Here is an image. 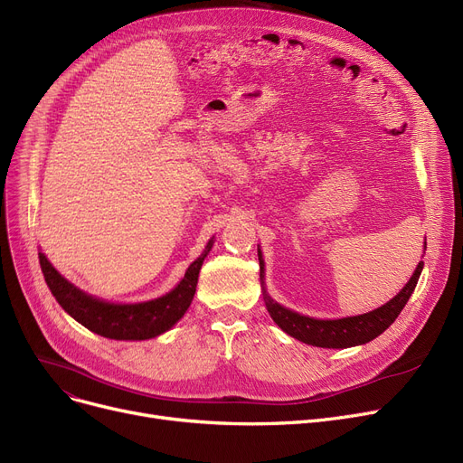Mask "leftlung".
I'll return each instance as SVG.
<instances>
[{"label": "left lung", "mask_w": 463, "mask_h": 463, "mask_svg": "<svg viewBox=\"0 0 463 463\" xmlns=\"http://www.w3.org/2000/svg\"><path fill=\"white\" fill-rule=\"evenodd\" d=\"M259 264H260V279H262L264 278L262 276L264 262H262L260 250H259ZM422 266H424V262H419L415 274L411 276L407 285L391 302H386L384 306H381L370 313L356 315V317L321 321V319L304 317V315L285 309L283 306L276 304L266 293H264V302H266V307H269V313L272 315L274 323L283 332L300 339V342H304L307 345L326 347V349H345V347H353V345H362V344L372 342L373 337L383 334L388 326L396 321L403 306L411 298L412 290H415V287H417V281L422 272Z\"/></svg>", "instance_id": "1"}]
</instances>
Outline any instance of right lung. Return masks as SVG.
Returning a JSON list of instances; mask_svg holds the SVG:
<instances>
[{
	"mask_svg": "<svg viewBox=\"0 0 463 463\" xmlns=\"http://www.w3.org/2000/svg\"><path fill=\"white\" fill-rule=\"evenodd\" d=\"M210 250L212 241H208L206 251L191 262L176 288L161 298L142 304H109L97 300L61 278L43 253H39V262L44 281L51 287L58 304L82 326L109 339H150L166 332L184 317L197 290L201 266Z\"/></svg>",
	"mask_w": 463,
	"mask_h": 463,
	"instance_id": "add662e5",
	"label": "right lung"
}]
</instances>
